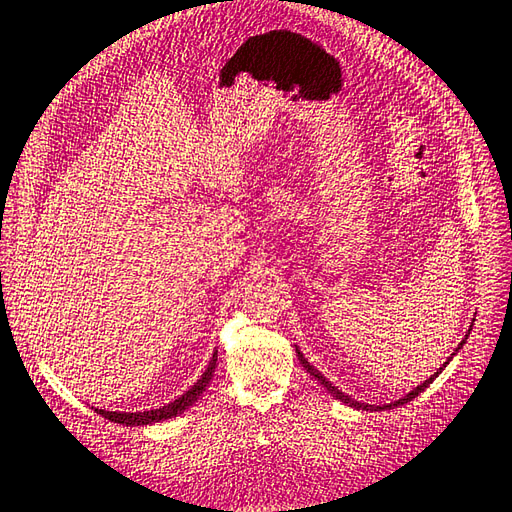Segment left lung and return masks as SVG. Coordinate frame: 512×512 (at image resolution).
Instances as JSON below:
<instances>
[{"label": "left lung", "mask_w": 512, "mask_h": 512, "mask_svg": "<svg viewBox=\"0 0 512 512\" xmlns=\"http://www.w3.org/2000/svg\"><path fill=\"white\" fill-rule=\"evenodd\" d=\"M468 335H470V330H468V333H466V337L462 339V344H459L457 348H455V353L453 355H457L459 353V348H462L464 344H466V339H468ZM295 350H297V357H299V362H302V366L308 370V373L310 375H313L315 379H317V382L319 384H322L326 390H328V393L330 395H333L335 399H339V402H344V404H348V406H353V408H357V410H390V408H397V406H404V404H408V402H413V399L419 395V393H424V390L430 386V384H433L435 382V377L439 375V373H442V370H444V366L450 362V359H453V355H450L448 357V362L442 366V368H439L437 370V373L435 375H430L428 379H426V382L424 384H419L417 388H413V390H410V393L408 395H404L402 399H397V402H390V404H379V406H370V404H362V402H357V399H353V397H350V395H346V393H342V390H339L337 386H333V384H330L328 382V379L322 375V373H319V370L313 366V364H310L308 362V359L302 355V353H299V348L295 346Z\"/></svg>", "instance_id": "1"}]
</instances>
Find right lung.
<instances>
[{
    "label": "right lung",
    "instance_id": "1",
    "mask_svg": "<svg viewBox=\"0 0 512 512\" xmlns=\"http://www.w3.org/2000/svg\"><path fill=\"white\" fill-rule=\"evenodd\" d=\"M215 366H217V350L213 353V357H210V364L202 373V377H199L197 382L190 386L184 395H179L177 399H173V402L162 406V408L144 410V413H117V410H104V408H95V410L102 417L110 419V422L124 424V426H148V424H155V422H164V419L182 415L186 408H190V406L197 402L199 395H202L204 390H206L210 379H213Z\"/></svg>",
    "mask_w": 512,
    "mask_h": 512
}]
</instances>
